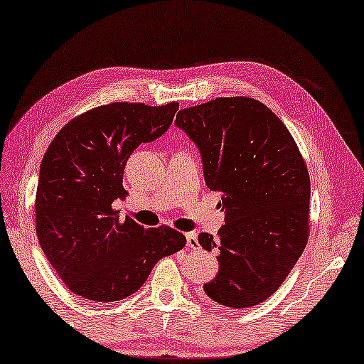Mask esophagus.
<instances>
[{
    "mask_svg": "<svg viewBox=\"0 0 364 364\" xmlns=\"http://www.w3.org/2000/svg\"><path fill=\"white\" fill-rule=\"evenodd\" d=\"M186 238H187V247H190L192 250H198L200 248L198 235H196V232H187Z\"/></svg>",
    "mask_w": 364,
    "mask_h": 364,
    "instance_id": "34e87169",
    "label": "esophagus"
}]
</instances>
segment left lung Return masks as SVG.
<instances>
[{"label":"left lung","mask_w":364,"mask_h":364,"mask_svg":"<svg viewBox=\"0 0 364 364\" xmlns=\"http://www.w3.org/2000/svg\"><path fill=\"white\" fill-rule=\"evenodd\" d=\"M177 127L200 148L205 182L221 193L225 224L218 238L219 272L203 285L213 301L250 308L281 287L309 235V174L284 122L261 101L216 98L181 109Z\"/></svg>","instance_id":"left-lung-1"}]
</instances>
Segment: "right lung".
Here are the masks:
<instances>
[{"instance_id":"obj_1","label":"right lung","mask_w":364,"mask_h":364,"mask_svg":"<svg viewBox=\"0 0 364 364\" xmlns=\"http://www.w3.org/2000/svg\"><path fill=\"white\" fill-rule=\"evenodd\" d=\"M178 103L117 101L75 116L50 143L40 166L35 230L53 269L70 291L117 301L139 290L163 258L186 247L181 232L145 229L119 218L124 168L140 143L169 129Z\"/></svg>"}]
</instances>
